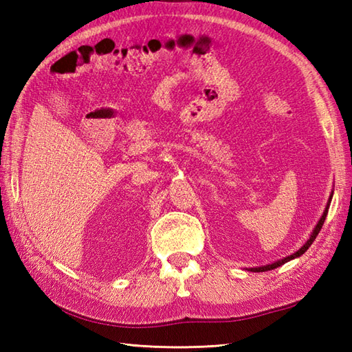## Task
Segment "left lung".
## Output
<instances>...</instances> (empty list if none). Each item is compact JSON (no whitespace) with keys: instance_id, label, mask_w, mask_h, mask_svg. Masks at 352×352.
<instances>
[{"instance_id":"obj_1","label":"left lung","mask_w":352,"mask_h":352,"mask_svg":"<svg viewBox=\"0 0 352 352\" xmlns=\"http://www.w3.org/2000/svg\"><path fill=\"white\" fill-rule=\"evenodd\" d=\"M331 198H333V192H331V195H330V198H328V203H327V207H325V210H324V213H322V216H320V219L318 221V223H316V227H315V230L311 231V234H310V237L307 239V242H305L300 250H298L296 252H294L292 254V256H287V257H284V258H281V260H276V261H274V263H269V265H265V266H257V267H248V271H251V272H265V271H272V269H275V267H278V266H281V265H284V263H287V261H290V260H294V258H298V257H301L302 254L307 251L309 248H310V245L315 242V239H316V236L319 234V231H320V228H322V226H324V222H325V218H327V213H328V208H330V203H331Z\"/></svg>"}]
</instances>
